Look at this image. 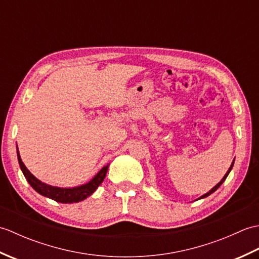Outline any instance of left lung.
I'll use <instances>...</instances> for the list:
<instances>
[{"label": "left lung", "instance_id": "1", "mask_svg": "<svg viewBox=\"0 0 259 259\" xmlns=\"http://www.w3.org/2000/svg\"><path fill=\"white\" fill-rule=\"evenodd\" d=\"M234 162H235V160L233 161V163H232V166H230V168L228 169V171L226 172V175H225V176H224V178H223V179H222L221 181H219V183H218V184H217L216 186H214V187H213V188H212V189H211L210 191H209V192H207V194H205V195H203V196H201V197H200V199H201V198H206L207 196H209V195H211V194H212V192H214V191H216V190H217V189L219 188V187H221V186H222V184L224 183V181H225V180H226V178H227V176H228V175H229V172H230V170H232V169H233V166H234Z\"/></svg>", "mask_w": 259, "mask_h": 259}]
</instances>
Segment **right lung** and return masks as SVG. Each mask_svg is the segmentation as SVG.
Wrapping results in <instances>:
<instances>
[{"label": "right lung", "instance_id": "right-lung-1", "mask_svg": "<svg viewBox=\"0 0 259 259\" xmlns=\"http://www.w3.org/2000/svg\"><path fill=\"white\" fill-rule=\"evenodd\" d=\"M18 160L20 163V167L22 172H23L25 179L27 183L31 185V187L34 189L38 194L51 198V199L56 200L58 202H63V203H71V202H79L81 200H84L85 198L91 196L93 192L96 191L99 186L102 184L103 179L106 178V175L108 171L109 164L104 166L100 171H99L95 178H93L89 183L85 185H82L79 187H74V188H59V187H53L50 185H47L42 183L38 179H36L34 176H33L29 170L26 169L24 163L22 162L20 153L18 150Z\"/></svg>", "mask_w": 259, "mask_h": 259}]
</instances>
